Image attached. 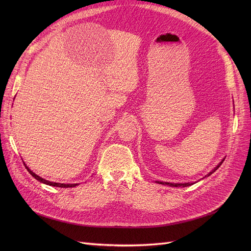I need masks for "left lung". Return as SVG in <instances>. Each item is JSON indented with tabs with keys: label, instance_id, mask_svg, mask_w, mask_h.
Returning a JSON list of instances; mask_svg holds the SVG:
<instances>
[{
	"label": "left lung",
	"instance_id": "left-lung-1",
	"mask_svg": "<svg viewBox=\"0 0 251 251\" xmlns=\"http://www.w3.org/2000/svg\"><path fill=\"white\" fill-rule=\"evenodd\" d=\"M224 161H225V159H224L213 171H212V172H210L207 176H209V175H212L214 172H215V171L222 165V163L224 162ZM157 183H160V184H164V185H165V184H166V185H169V186H172V187H186V186H189V185H191V183H168V182H157Z\"/></svg>",
	"mask_w": 251,
	"mask_h": 251
}]
</instances>
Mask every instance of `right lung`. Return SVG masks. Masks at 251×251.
I'll list each match as a JSON object with an SVG mask.
<instances>
[{
    "mask_svg": "<svg viewBox=\"0 0 251 251\" xmlns=\"http://www.w3.org/2000/svg\"><path fill=\"white\" fill-rule=\"evenodd\" d=\"M25 168L27 169V171L29 172V174H31V176L32 177H34L36 180H38L39 182H42V183H45V184H47V185H50V186H56V187H61V188H68V187H75L77 184H64V183H54V182H50V181H48V180H45V179H43L42 177H39V176H37L36 174H34L31 170H29L27 167L25 166Z\"/></svg>",
    "mask_w": 251,
    "mask_h": 251,
    "instance_id": "obj_1",
    "label": "right lung"
}]
</instances>
